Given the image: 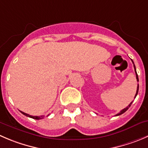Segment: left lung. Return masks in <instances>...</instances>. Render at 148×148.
<instances>
[{"instance_id": "1", "label": "left lung", "mask_w": 148, "mask_h": 148, "mask_svg": "<svg viewBox=\"0 0 148 148\" xmlns=\"http://www.w3.org/2000/svg\"><path fill=\"white\" fill-rule=\"evenodd\" d=\"M132 63H133V64H134V71H135V73H136V78H137V82H139V79H138V75H137V71H136V68H135V65H134V62H133V61L132 60ZM138 91H139V84L138 85H137V92H136V94H135V96H134V98H135L136 97V96H137V93H138ZM133 102V101H132ZM132 102H131V103H130V104L128 106H127V108H124L123 109V110H121V112L120 113H119L118 114H116V116H119V115H121V114H124V112H126V111H127V110H128L129 109V108L130 107V106H131V105H132Z\"/></svg>"}]
</instances>
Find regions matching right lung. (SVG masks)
Returning a JSON list of instances; mask_svg holds the SVG:
<instances>
[{
  "instance_id": "1",
  "label": "right lung",
  "mask_w": 148,
  "mask_h": 148,
  "mask_svg": "<svg viewBox=\"0 0 148 148\" xmlns=\"http://www.w3.org/2000/svg\"><path fill=\"white\" fill-rule=\"evenodd\" d=\"M21 111V110H20ZM21 113L22 114H24V116H26L27 117H29V118H32V119H37V120H40V119H42L44 118L43 116H31V115H29V114H26V113H24L22 112V111H21Z\"/></svg>"
}]
</instances>
